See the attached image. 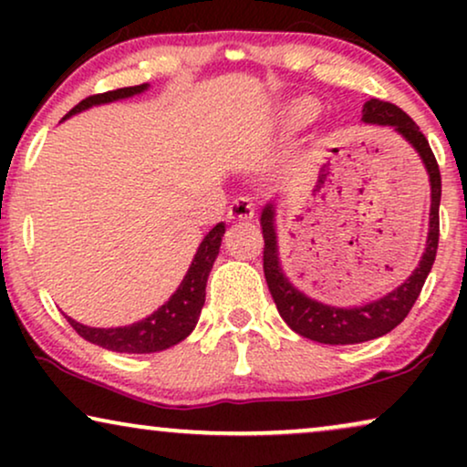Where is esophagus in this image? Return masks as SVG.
Returning <instances> with one entry per match:
<instances>
[{"mask_svg":"<svg viewBox=\"0 0 467 467\" xmlns=\"http://www.w3.org/2000/svg\"><path fill=\"white\" fill-rule=\"evenodd\" d=\"M229 221L232 223H242V221H251L254 216V203L248 197H238L232 206H229Z\"/></svg>","mask_w":467,"mask_h":467,"instance_id":"1","label":"esophagus"}]
</instances>
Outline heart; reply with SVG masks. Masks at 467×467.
I'll use <instances>...</instances> for the list:
<instances>
[{
	"mask_svg": "<svg viewBox=\"0 0 467 467\" xmlns=\"http://www.w3.org/2000/svg\"><path fill=\"white\" fill-rule=\"evenodd\" d=\"M318 117V104L312 98H293L278 108L276 120L283 131H299Z\"/></svg>",
	"mask_w": 467,
	"mask_h": 467,
	"instance_id": "obj_1",
	"label": "heart"
}]
</instances>
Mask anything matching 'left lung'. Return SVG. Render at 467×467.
Wrapping results in <instances>:
<instances>
[{"instance_id": "8db88e82", "label": "left lung", "mask_w": 467, "mask_h": 467, "mask_svg": "<svg viewBox=\"0 0 467 467\" xmlns=\"http://www.w3.org/2000/svg\"><path fill=\"white\" fill-rule=\"evenodd\" d=\"M363 123L391 127L395 133H400L408 144L417 150L420 161L425 165L427 176H430L431 187V206H430V232H427L425 253L420 257L414 272L401 283L398 289H393L380 299L374 302L350 306H329L312 299L297 289L296 285L286 278L280 264L278 254V234H276V206L270 200L261 210V232H264V274L267 289L272 293L274 304L285 318V323L296 331V334L308 337V340L321 344H359L374 340L389 334L408 317V312L417 302L420 289H423L427 274L431 272L433 261H436L438 238H440V195H442V178L436 163V157L430 149L423 133L417 123L408 117L398 106L389 101L369 99L363 106Z\"/></svg>"}]
</instances>
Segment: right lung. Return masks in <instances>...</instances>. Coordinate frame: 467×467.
I'll return each mask as SVG.
<instances>
[{"label": "right lung", "mask_w": 467, "mask_h": 467, "mask_svg": "<svg viewBox=\"0 0 467 467\" xmlns=\"http://www.w3.org/2000/svg\"><path fill=\"white\" fill-rule=\"evenodd\" d=\"M149 87L150 85H136L117 88V91L91 95V98L82 99L78 106H74L63 117V120L78 112H85L93 106L133 98V95L149 91ZM223 234H225V223H216L203 235L202 244L197 246V253L193 261H191L187 274H184L182 283L171 293L168 302L159 306L152 315L142 318V321L123 325V327H88V325L74 321L72 317H66L67 323L87 342L98 344V347L106 350H114V353H159V350H165L178 342H182L184 337L191 336V331L195 329L197 321H200L203 302H206V283L210 270L214 265L216 254H219Z\"/></svg>", "instance_id": "add662e5"}]
</instances>
